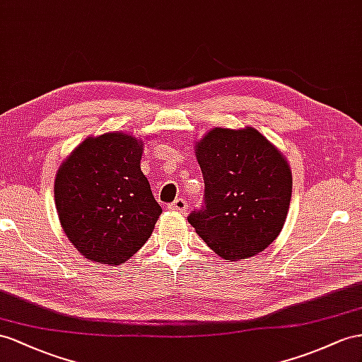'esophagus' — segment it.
<instances>
[{
  "label": "esophagus",
  "instance_id": "obj_1",
  "mask_svg": "<svg viewBox=\"0 0 362 362\" xmlns=\"http://www.w3.org/2000/svg\"><path fill=\"white\" fill-rule=\"evenodd\" d=\"M171 211H177V212H185L188 209V203H187V200L185 199H175L173 203H170V206H168Z\"/></svg>",
  "mask_w": 362,
  "mask_h": 362
}]
</instances>
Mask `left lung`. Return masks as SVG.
Listing matches in <instances>:
<instances>
[{
  "mask_svg": "<svg viewBox=\"0 0 362 362\" xmlns=\"http://www.w3.org/2000/svg\"><path fill=\"white\" fill-rule=\"evenodd\" d=\"M196 156L205 197L189 223L226 260L262 252L281 233L289 211L292 174L283 154L247 127L211 129Z\"/></svg>",
  "mask_w": 362,
  "mask_h": 362,
  "instance_id": "obj_1",
  "label": "left lung"
}]
</instances>
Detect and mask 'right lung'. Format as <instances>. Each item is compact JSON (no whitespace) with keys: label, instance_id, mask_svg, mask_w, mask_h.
Masks as SVG:
<instances>
[{"label":"right lung","instance_id":"obj_1","mask_svg":"<svg viewBox=\"0 0 362 362\" xmlns=\"http://www.w3.org/2000/svg\"><path fill=\"white\" fill-rule=\"evenodd\" d=\"M142 145L124 133L88 137L57 174L61 226L91 262H127L150 238L162 214L141 171Z\"/></svg>","mask_w":362,"mask_h":362}]
</instances>
